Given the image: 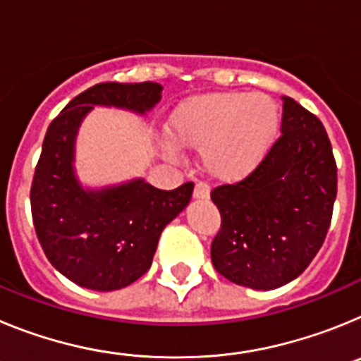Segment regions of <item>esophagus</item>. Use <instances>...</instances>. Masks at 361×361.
Here are the masks:
<instances>
[{
    "mask_svg": "<svg viewBox=\"0 0 361 361\" xmlns=\"http://www.w3.org/2000/svg\"><path fill=\"white\" fill-rule=\"evenodd\" d=\"M208 197H209V188H208V184H204V183L197 184L195 190H193V199L204 200V199H208Z\"/></svg>",
    "mask_w": 361,
    "mask_h": 361,
    "instance_id": "esophagus-1",
    "label": "esophagus"
}]
</instances>
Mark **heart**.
Instances as JSON below:
<instances>
[{
	"label": "heart",
	"mask_w": 361,
	"mask_h": 361,
	"mask_svg": "<svg viewBox=\"0 0 361 361\" xmlns=\"http://www.w3.org/2000/svg\"><path fill=\"white\" fill-rule=\"evenodd\" d=\"M279 106L266 94L220 92L190 97L171 111L164 145L168 157L176 146L200 149V164L215 180L235 183L257 168L279 132Z\"/></svg>",
	"instance_id": "b5f03b06"
}]
</instances>
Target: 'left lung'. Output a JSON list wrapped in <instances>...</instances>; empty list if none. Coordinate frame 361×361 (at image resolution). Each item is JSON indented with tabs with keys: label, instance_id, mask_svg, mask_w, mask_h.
<instances>
[{
	"label": "left lung",
	"instance_id": "left-lung-1",
	"mask_svg": "<svg viewBox=\"0 0 361 361\" xmlns=\"http://www.w3.org/2000/svg\"><path fill=\"white\" fill-rule=\"evenodd\" d=\"M282 135L237 184L212 191L222 224L212 242L220 275L269 291L304 273L324 244L336 199V162L317 116L282 97Z\"/></svg>",
	"mask_w": 361,
	"mask_h": 361
}]
</instances>
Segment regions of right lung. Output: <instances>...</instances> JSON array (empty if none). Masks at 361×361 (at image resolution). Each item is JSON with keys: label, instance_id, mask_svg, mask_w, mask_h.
Returning <instances> with one entry per match:
<instances>
[{"label": "right lung", "instance_id": "1", "mask_svg": "<svg viewBox=\"0 0 361 361\" xmlns=\"http://www.w3.org/2000/svg\"><path fill=\"white\" fill-rule=\"evenodd\" d=\"M159 82H99L50 123L32 180V219L44 255L63 276L92 291H116L149 269L166 224L190 204L193 184L153 188L145 178L82 186L75 139L94 106L146 116L161 101Z\"/></svg>", "mask_w": 361, "mask_h": 361}]
</instances>
